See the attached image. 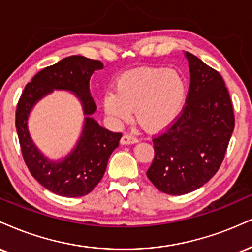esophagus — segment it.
<instances>
[{"instance_id": "obj_1", "label": "esophagus", "mask_w": 252, "mask_h": 252, "mask_svg": "<svg viewBox=\"0 0 252 252\" xmlns=\"http://www.w3.org/2000/svg\"><path fill=\"white\" fill-rule=\"evenodd\" d=\"M138 138L134 137L133 134H129V133H126V134L123 135L121 138V144H133V143H137Z\"/></svg>"}]
</instances>
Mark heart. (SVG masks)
<instances>
[{
    "label": "heart",
    "instance_id": "1",
    "mask_svg": "<svg viewBox=\"0 0 252 252\" xmlns=\"http://www.w3.org/2000/svg\"><path fill=\"white\" fill-rule=\"evenodd\" d=\"M186 84L182 74L165 68H140L127 72L115 82V93L103 97V108L118 121L131 119L135 109L139 123L159 129L172 121L184 105Z\"/></svg>",
    "mask_w": 252,
    "mask_h": 252
}]
</instances>
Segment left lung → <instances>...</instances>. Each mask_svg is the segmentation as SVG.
Returning a JSON list of instances; mask_svg holds the SVG:
<instances>
[{
  "mask_svg": "<svg viewBox=\"0 0 252 252\" xmlns=\"http://www.w3.org/2000/svg\"><path fill=\"white\" fill-rule=\"evenodd\" d=\"M191 82L184 107L152 138L155 158L147 178L173 196L192 192L220 170L235 128L225 82L217 70L186 53Z\"/></svg>",
  "mask_w": 252,
  "mask_h": 252,
  "instance_id": "left-lung-1",
  "label": "left lung"
}]
</instances>
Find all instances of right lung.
<instances>
[{
	"mask_svg": "<svg viewBox=\"0 0 252 252\" xmlns=\"http://www.w3.org/2000/svg\"><path fill=\"white\" fill-rule=\"evenodd\" d=\"M99 60L81 55L62 59L40 70L26 85L17 102L15 126L21 152L29 172L43 188L62 197H82L94 190L105 173L112 152L119 146L123 133L111 132L90 118L96 105L90 93V79L101 69ZM53 88L72 90L79 96L88 115L84 132L76 150L63 162L46 160L32 144L26 129V119L33 103Z\"/></svg>",
	"mask_w": 252,
	"mask_h": 252,
	"instance_id": "right-lung-1",
	"label": "right lung"
}]
</instances>
